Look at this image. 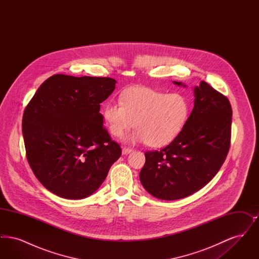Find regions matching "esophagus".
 Masks as SVG:
<instances>
[{
	"label": "esophagus",
	"mask_w": 259,
	"mask_h": 259,
	"mask_svg": "<svg viewBox=\"0 0 259 259\" xmlns=\"http://www.w3.org/2000/svg\"><path fill=\"white\" fill-rule=\"evenodd\" d=\"M132 151H133V149H132V148H122V154H124V155H126V154H129V153H130V152H132Z\"/></svg>",
	"instance_id": "34e87169"
}]
</instances>
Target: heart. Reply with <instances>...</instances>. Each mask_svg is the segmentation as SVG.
<instances>
[{
	"label": "heart",
	"mask_w": 259,
	"mask_h": 259,
	"mask_svg": "<svg viewBox=\"0 0 259 259\" xmlns=\"http://www.w3.org/2000/svg\"><path fill=\"white\" fill-rule=\"evenodd\" d=\"M190 113V102L182 93H166L152 88H129L120 103L108 102L103 117L110 133L122 137L135 125L128 143H146L153 148L169 145L181 134ZM136 123H134V121Z\"/></svg>",
	"instance_id": "b5f03b06"
}]
</instances>
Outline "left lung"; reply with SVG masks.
I'll return each instance as SVG.
<instances>
[{
  "instance_id": "obj_1",
  "label": "left lung",
  "mask_w": 259,
  "mask_h": 259,
  "mask_svg": "<svg viewBox=\"0 0 259 259\" xmlns=\"http://www.w3.org/2000/svg\"><path fill=\"white\" fill-rule=\"evenodd\" d=\"M194 96L193 110L181 134L159 151L145 153L140 181L149 194L161 200L187 197L203 188L220 171L229 150V100L206 81L195 87Z\"/></svg>"
}]
</instances>
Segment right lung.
Returning a JSON list of instances; mask_svg holds the SVG:
<instances>
[{"instance_id":"obj_1","label":"right lung","mask_w":259,"mask_h":259,"mask_svg":"<svg viewBox=\"0 0 259 259\" xmlns=\"http://www.w3.org/2000/svg\"><path fill=\"white\" fill-rule=\"evenodd\" d=\"M115 83L111 77L54 74L27 105L22 119L27 160L53 194L88 197L120 157L121 148L111 141L100 113Z\"/></svg>"}]
</instances>
